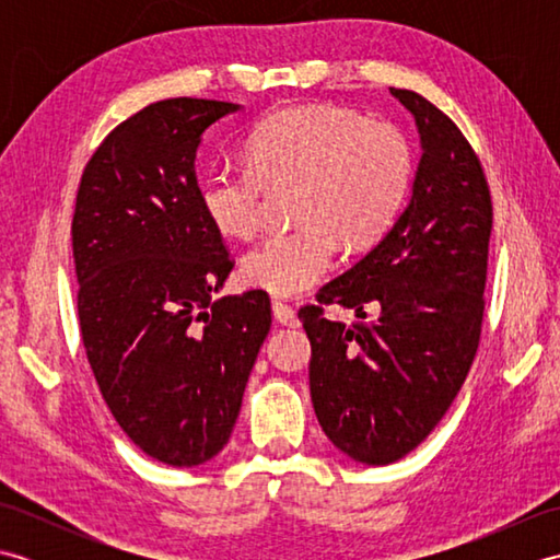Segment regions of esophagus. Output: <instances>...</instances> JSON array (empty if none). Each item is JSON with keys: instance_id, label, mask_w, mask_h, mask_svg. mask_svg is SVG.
I'll use <instances>...</instances> for the list:
<instances>
[{"instance_id": "34e87169", "label": "esophagus", "mask_w": 560, "mask_h": 560, "mask_svg": "<svg viewBox=\"0 0 560 560\" xmlns=\"http://www.w3.org/2000/svg\"><path fill=\"white\" fill-rule=\"evenodd\" d=\"M271 311H273V317H277V323L283 325V327H299V315L293 313V307H289L287 303L281 301H273L271 303Z\"/></svg>"}]
</instances>
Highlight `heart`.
Returning a JSON list of instances; mask_svg holds the SVG:
<instances>
[{
	"label": "heart",
	"instance_id": "obj_1",
	"mask_svg": "<svg viewBox=\"0 0 560 560\" xmlns=\"http://www.w3.org/2000/svg\"><path fill=\"white\" fill-rule=\"evenodd\" d=\"M245 165H213L197 185L199 207L221 235L247 237L265 213V189L293 187L289 231L267 233L241 259L243 279L271 295H295L325 277L337 241L365 247L407 199L411 147L397 127L365 122L337 105H301L253 127Z\"/></svg>",
	"mask_w": 560,
	"mask_h": 560
}]
</instances>
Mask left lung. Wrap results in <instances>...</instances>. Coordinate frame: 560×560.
<instances>
[{"instance_id":"obj_1","label":"left lung","mask_w":560,"mask_h":560,"mask_svg":"<svg viewBox=\"0 0 560 560\" xmlns=\"http://www.w3.org/2000/svg\"><path fill=\"white\" fill-rule=\"evenodd\" d=\"M389 93L421 139L411 197L371 253L317 293L359 315L371 302L378 319L349 328L318 305L299 313L317 421L368 467L409 455L457 397L479 347L493 221L481 163L457 125L419 93Z\"/></svg>"}]
</instances>
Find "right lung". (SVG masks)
I'll use <instances>...</instances> for the list:
<instances>
[{"label": "right lung", "instance_id": "obj_1", "mask_svg": "<svg viewBox=\"0 0 560 560\" xmlns=\"http://www.w3.org/2000/svg\"><path fill=\"white\" fill-rule=\"evenodd\" d=\"M241 105L168 98L115 127L81 175L71 245L83 349L129 440L171 467L229 443L271 327L265 291L219 293L233 269L197 197L201 135Z\"/></svg>", "mask_w": 560, "mask_h": 560}]
</instances>
